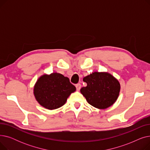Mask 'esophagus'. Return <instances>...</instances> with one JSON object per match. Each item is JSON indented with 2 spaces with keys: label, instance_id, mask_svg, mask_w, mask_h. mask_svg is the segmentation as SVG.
I'll use <instances>...</instances> for the list:
<instances>
[{
  "label": "esophagus",
  "instance_id": "esophagus-1",
  "mask_svg": "<svg viewBox=\"0 0 150 150\" xmlns=\"http://www.w3.org/2000/svg\"><path fill=\"white\" fill-rule=\"evenodd\" d=\"M81 84H80V83H78V84H76V85H75V87H76V90L77 91H80V89H81Z\"/></svg>",
  "mask_w": 150,
  "mask_h": 150
}]
</instances>
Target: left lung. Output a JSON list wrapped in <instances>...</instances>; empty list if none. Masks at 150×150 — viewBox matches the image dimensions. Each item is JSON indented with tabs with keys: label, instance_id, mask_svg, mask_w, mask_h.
<instances>
[{
	"label": "left lung",
	"instance_id": "obj_1",
	"mask_svg": "<svg viewBox=\"0 0 150 150\" xmlns=\"http://www.w3.org/2000/svg\"><path fill=\"white\" fill-rule=\"evenodd\" d=\"M87 83L80 89L88 103L100 109L112 106L119 96L120 84L116 78L108 72H95L83 78Z\"/></svg>",
	"mask_w": 150,
	"mask_h": 150
}]
</instances>
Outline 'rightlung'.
Returning <instances> with one entry per match:
<instances>
[{"instance_id": "right-lung-1", "label": "right lung", "mask_w": 150, "mask_h": 150, "mask_svg": "<svg viewBox=\"0 0 150 150\" xmlns=\"http://www.w3.org/2000/svg\"><path fill=\"white\" fill-rule=\"evenodd\" d=\"M33 93L39 104L53 110L64 105L67 98L76 91L69 78L59 73L44 74L39 77L34 86Z\"/></svg>"}]
</instances>
